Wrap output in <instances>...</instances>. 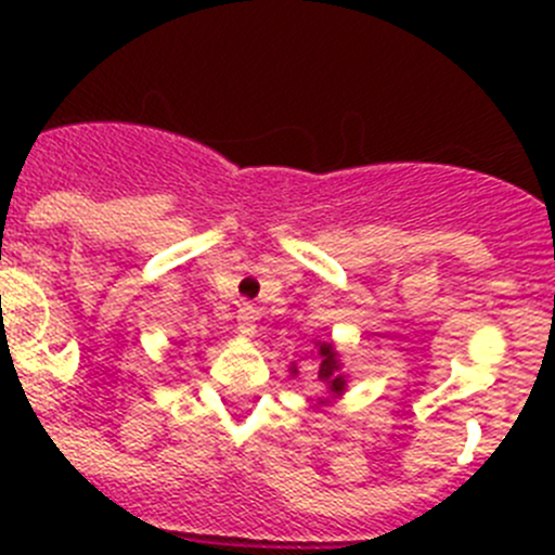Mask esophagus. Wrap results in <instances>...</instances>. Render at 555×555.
Instances as JSON below:
<instances>
[{
    "mask_svg": "<svg viewBox=\"0 0 555 555\" xmlns=\"http://www.w3.org/2000/svg\"><path fill=\"white\" fill-rule=\"evenodd\" d=\"M236 319H238V330H242L244 335H251L255 333V306L251 304H242L236 311Z\"/></svg>",
    "mask_w": 555,
    "mask_h": 555,
    "instance_id": "34e87169",
    "label": "esophagus"
}]
</instances>
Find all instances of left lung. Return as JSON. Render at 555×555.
I'll return each mask as SVG.
<instances>
[{"label":"left lung","mask_w":555,"mask_h":555,"mask_svg":"<svg viewBox=\"0 0 555 555\" xmlns=\"http://www.w3.org/2000/svg\"><path fill=\"white\" fill-rule=\"evenodd\" d=\"M319 357H322V362H319V382H327L330 389L338 395V391H344V378L335 376V371H338V360H335V351L330 344H322L319 346ZM295 376H298V371H293Z\"/></svg>","instance_id":"obj_1"}]
</instances>
